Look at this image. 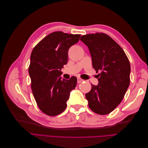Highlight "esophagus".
I'll use <instances>...</instances> for the list:
<instances>
[{
	"label": "esophagus",
	"mask_w": 148,
	"mask_h": 148,
	"mask_svg": "<svg viewBox=\"0 0 148 148\" xmlns=\"http://www.w3.org/2000/svg\"><path fill=\"white\" fill-rule=\"evenodd\" d=\"M83 81H84V80H83V79H82L81 78L78 77V78H77V82H78V83H82V82H83Z\"/></svg>",
	"instance_id": "34e87169"
}]
</instances>
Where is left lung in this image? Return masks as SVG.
Listing matches in <instances>:
<instances>
[{
	"label": "left lung",
	"instance_id": "8db88e82",
	"mask_svg": "<svg viewBox=\"0 0 148 148\" xmlns=\"http://www.w3.org/2000/svg\"><path fill=\"white\" fill-rule=\"evenodd\" d=\"M80 40L91 56L92 66L101 71L97 85L91 84L86 98L90 109L97 114L112 112L122 101L130 84V64L119 44L102 33L83 35Z\"/></svg>",
	"mask_w": 148,
	"mask_h": 148
}]
</instances>
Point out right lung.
<instances>
[{
    "label": "right lung",
    "instance_id": "add662e5",
    "mask_svg": "<svg viewBox=\"0 0 148 148\" xmlns=\"http://www.w3.org/2000/svg\"><path fill=\"white\" fill-rule=\"evenodd\" d=\"M80 36L56 31L42 39L31 52L28 69L31 89L39 108L47 115L64 111L70 92L77 85L75 77L62 79L60 70L67 64L69 48Z\"/></svg>",
    "mask_w": 148,
    "mask_h": 148
}]
</instances>
